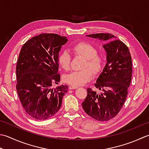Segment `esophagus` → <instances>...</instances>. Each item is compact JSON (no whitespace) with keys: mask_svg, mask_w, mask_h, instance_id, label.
<instances>
[{"mask_svg":"<svg viewBox=\"0 0 149 149\" xmlns=\"http://www.w3.org/2000/svg\"><path fill=\"white\" fill-rule=\"evenodd\" d=\"M78 88V86H73V85H71V86H69V88L70 89H76V88Z\"/></svg>","mask_w":149,"mask_h":149,"instance_id":"34e87169","label":"esophagus"}]
</instances>
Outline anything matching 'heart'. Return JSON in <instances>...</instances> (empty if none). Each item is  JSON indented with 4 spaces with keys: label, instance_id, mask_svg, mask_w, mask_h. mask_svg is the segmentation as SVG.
Listing matches in <instances>:
<instances>
[{
    "label": "heart",
    "instance_id": "heart-1",
    "mask_svg": "<svg viewBox=\"0 0 149 149\" xmlns=\"http://www.w3.org/2000/svg\"><path fill=\"white\" fill-rule=\"evenodd\" d=\"M72 50L75 55L84 58L83 65V70L74 71L65 75L64 81L73 86H80L86 83L92 79L93 74H98L103 66V57L101 55L97 54V49L89 43L81 42L72 47ZM71 55L70 52L64 49L61 51L58 56V64L65 70H68L70 66Z\"/></svg>",
    "mask_w": 149,
    "mask_h": 149
}]
</instances>
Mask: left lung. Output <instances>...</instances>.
<instances>
[{"instance_id":"8db88e82","label":"left lung","mask_w":149,"mask_h":149,"mask_svg":"<svg viewBox=\"0 0 149 149\" xmlns=\"http://www.w3.org/2000/svg\"><path fill=\"white\" fill-rule=\"evenodd\" d=\"M103 40L107 64L94 86L101 92L87 88L82 107L87 114L100 121H106L118 114L128 94L132 73V58L129 48L110 33L87 36Z\"/></svg>"}]
</instances>
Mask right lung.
Segmentation results:
<instances>
[{"label": "right lung", "instance_id": "obj_1", "mask_svg": "<svg viewBox=\"0 0 149 149\" xmlns=\"http://www.w3.org/2000/svg\"><path fill=\"white\" fill-rule=\"evenodd\" d=\"M66 37L41 33L26 41L16 66V89L25 112L37 120H45L60 109L68 86L52 88L60 81L58 56Z\"/></svg>", "mask_w": 149, "mask_h": 149}]
</instances>
